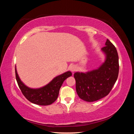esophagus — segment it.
I'll use <instances>...</instances> for the list:
<instances>
[{
    "mask_svg": "<svg viewBox=\"0 0 134 134\" xmlns=\"http://www.w3.org/2000/svg\"><path fill=\"white\" fill-rule=\"evenodd\" d=\"M70 71H71L72 72H74L75 71H76L77 68L75 66V65H71V67H70Z\"/></svg>",
    "mask_w": 134,
    "mask_h": 134,
    "instance_id": "obj_1",
    "label": "esophagus"
}]
</instances>
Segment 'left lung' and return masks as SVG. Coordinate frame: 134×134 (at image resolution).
<instances>
[{"label": "left lung", "instance_id": "obj_1", "mask_svg": "<svg viewBox=\"0 0 134 134\" xmlns=\"http://www.w3.org/2000/svg\"><path fill=\"white\" fill-rule=\"evenodd\" d=\"M101 51L105 55V61L96 69L74 74L77 93L89 102L107 96L118 77L119 58L115 47L107 39Z\"/></svg>", "mask_w": 134, "mask_h": 134}]
</instances>
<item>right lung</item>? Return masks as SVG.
I'll return each instance as SVG.
<instances>
[{
	"label": "right lung",
	"mask_w": 134,
	"mask_h": 134,
	"mask_svg": "<svg viewBox=\"0 0 134 134\" xmlns=\"http://www.w3.org/2000/svg\"><path fill=\"white\" fill-rule=\"evenodd\" d=\"M15 74L18 85L24 96L32 103L42 106L49 105L56 100L64 81L72 75L71 72L68 71L56 76L44 86L40 88H31L22 82L18 75L16 66Z\"/></svg>",
	"instance_id": "1"
}]
</instances>
